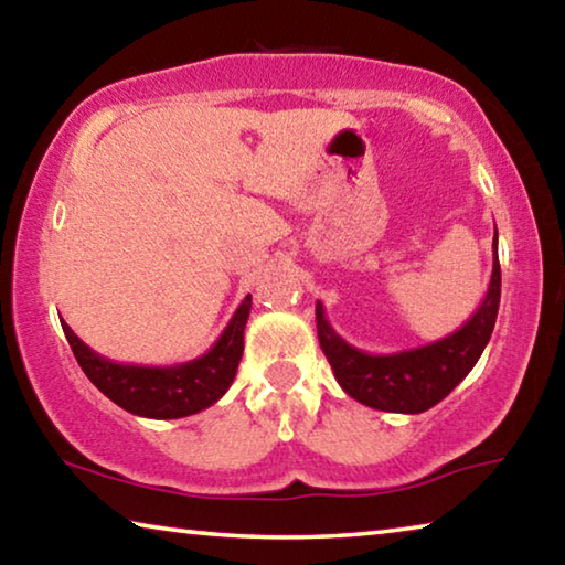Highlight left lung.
Listing matches in <instances>:
<instances>
[{
	"instance_id": "8db88e82",
	"label": "left lung",
	"mask_w": 565,
	"mask_h": 565,
	"mask_svg": "<svg viewBox=\"0 0 565 565\" xmlns=\"http://www.w3.org/2000/svg\"><path fill=\"white\" fill-rule=\"evenodd\" d=\"M501 303L499 234H493V274L489 291L461 329L426 347L396 353H366L343 341L317 301L319 343L333 376L359 404L388 414H424L468 376L489 343Z\"/></svg>"
}]
</instances>
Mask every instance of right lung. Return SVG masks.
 Instances as JSON below:
<instances>
[{
    "label": "right lung",
    "instance_id": "right-lung-1",
    "mask_svg": "<svg viewBox=\"0 0 565 565\" xmlns=\"http://www.w3.org/2000/svg\"><path fill=\"white\" fill-rule=\"evenodd\" d=\"M252 311V294L238 303L222 337L202 356L174 366L117 363L92 351L70 323L62 321L76 361L87 379L114 404L145 418H184L222 398L236 376L244 353V327Z\"/></svg>",
    "mask_w": 565,
    "mask_h": 565
}]
</instances>
